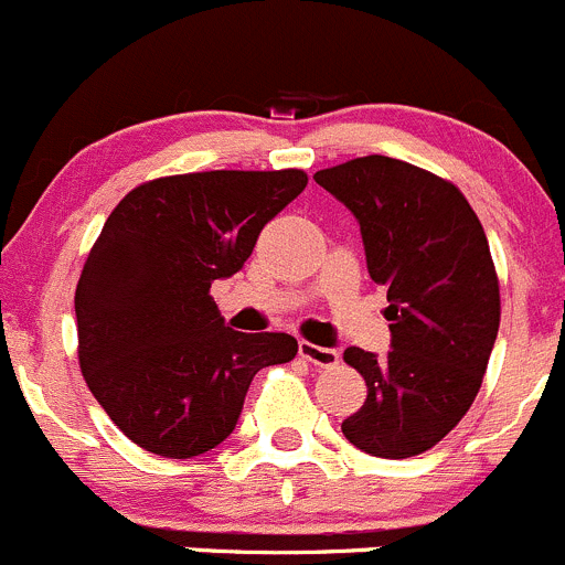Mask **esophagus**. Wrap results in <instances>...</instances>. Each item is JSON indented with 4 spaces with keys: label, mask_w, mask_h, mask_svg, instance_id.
<instances>
[{
    "label": "esophagus",
    "mask_w": 565,
    "mask_h": 565,
    "mask_svg": "<svg viewBox=\"0 0 565 565\" xmlns=\"http://www.w3.org/2000/svg\"><path fill=\"white\" fill-rule=\"evenodd\" d=\"M299 356H301V360L312 362L316 367H332L334 362L340 360L338 349H327V345L307 343V340H301V343H299Z\"/></svg>",
    "instance_id": "1"
}]
</instances>
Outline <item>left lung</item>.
I'll return each instance as SVG.
<instances>
[{
  "label": "left lung",
  "instance_id": "obj_1",
  "mask_svg": "<svg viewBox=\"0 0 565 565\" xmlns=\"http://www.w3.org/2000/svg\"><path fill=\"white\" fill-rule=\"evenodd\" d=\"M312 178L360 222L367 275L387 288L384 316L393 321L384 356L343 351L367 398L340 428L379 459L426 454L472 406L500 329L483 227L454 183L390 156H362Z\"/></svg>",
  "mask_w": 565,
  "mask_h": 565
}]
</instances>
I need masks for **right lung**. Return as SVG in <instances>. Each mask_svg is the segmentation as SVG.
<instances>
[{"label":"right lung","instance_id":"1","mask_svg":"<svg viewBox=\"0 0 565 565\" xmlns=\"http://www.w3.org/2000/svg\"><path fill=\"white\" fill-rule=\"evenodd\" d=\"M305 186L301 170L189 172L131 189L109 214L76 285L79 365L139 448L164 459L216 448L255 373L296 356L290 334L227 327L209 290Z\"/></svg>","mask_w":565,"mask_h":565}]
</instances>
